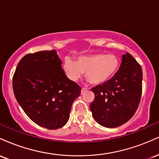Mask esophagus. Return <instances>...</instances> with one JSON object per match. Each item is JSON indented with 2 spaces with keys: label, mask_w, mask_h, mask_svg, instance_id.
<instances>
[{
  "label": "esophagus",
  "mask_w": 159,
  "mask_h": 159,
  "mask_svg": "<svg viewBox=\"0 0 159 159\" xmlns=\"http://www.w3.org/2000/svg\"><path fill=\"white\" fill-rule=\"evenodd\" d=\"M86 91H87V89H86V88H81V94H84V93L86 92Z\"/></svg>",
  "instance_id": "esophagus-1"
}]
</instances>
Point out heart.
<instances>
[{
    "mask_svg": "<svg viewBox=\"0 0 159 159\" xmlns=\"http://www.w3.org/2000/svg\"><path fill=\"white\" fill-rule=\"evenodd\" d=\"M66 76L77 81L84 75L93 85H102L115 75L120 67V61L113 54H94L81 56L77 61L66 57L63 65Z\"/></svg>",
    "mask_w": 159,
    "mask_h": 159,
    "instance_id": "1",
    "label": "heart"
}]
</instances>
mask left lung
Here are the masks:
<instances>
[{"instance_id":"1","label":"left lung","mask_w":159,"mask_h":159,"mask_svg":"<svg viewBox=\"0 0 159 159\" xmlns=\"http://www.w3.org/2000/svg\"><path fill=\"white\" fill-rule=\"evenodd\" d=\"M143 74L139 63L129 53L115 75L107 83L91 89L95 98L90 107L94 120L106 128H116L129 121L140 101Z\"/></svg>"}]
</instances>
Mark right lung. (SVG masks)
<instances>
[{
  "label": "right lung",
  "instance_id": "1",
  "mask_svg": "<svg viewBox=\"0 0 159 159\" xmlns=\"http://www.w3.org/2000/svg\"><path fill=\"white\" fill-rule=\"evenodd\" d=\"M55 50L28 54L21 58L12 79L15 97L29 118L48 129L68 122L73 102L81 88L66 75Z\"/></svg>",
  "mask_w": 159,
  "mask_h": 159
}]
</instances>
